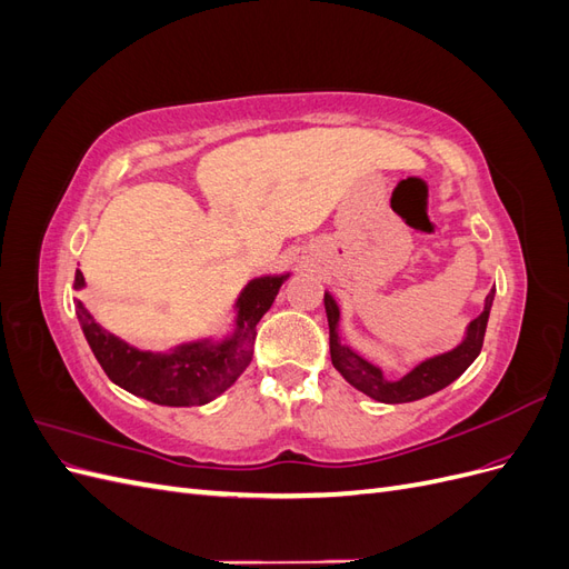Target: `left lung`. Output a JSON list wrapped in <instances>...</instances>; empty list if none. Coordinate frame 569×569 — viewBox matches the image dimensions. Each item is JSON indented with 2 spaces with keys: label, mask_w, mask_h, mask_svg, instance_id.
I'll list each match as a JSON object with an SVG mask.
<instances>
[{
  "label": "left lung",
  "mask_w": 569,
  "mask_h": 569,
  "mask_svg": "<svg viewBox=\"0 0 569 569\" xmlns=\"http://www.w3.org/2000/svg\"><path fill=\"white\" fill-rule=\"evenodd\" d=\"M493 295L496 289H491L489 297L485 299V311L465 327V335L458 347L420 360V363L410 372H406L401 380H387L380 366H375L372 360L360 356L341 339L339 303L335 301L330 291H325V313H327V325H330L332 366L353 389L363 391L366 396H370V399L380 403H408V401L425 399V396L437 393L439 389L449 387L475 363V358L481 351V343H485Z\"/></svg>",
  "instance_id": "1"
}]
</instances>
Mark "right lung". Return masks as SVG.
I'll list each match as a JSON object with an SVG mask.
<instances>
[{
  "instance_id": "1",
  "label": "right lung",
  "mask_w": 569,
  "mask_h": 569,
  "mask_svg": "<svg viewBox=\"0 0 569 569\" xmlns=\"http://www.w3.org/2000/svg\"><path fill=\"white\" fill-rule=\"evenodd\" d=\"M289 274H261L249 280L234 299V318L228 335L182 341L168 351L137 349L111 335L80 299H76V316L94 358L113 385L159 406H203L230 389L251 363L256 325ZM76 289H84L80 270H76Z\"/></svg>"
}]
</instances>
